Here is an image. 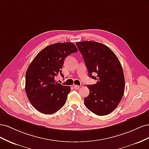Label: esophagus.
<instances>
[{"instance_id":"obj_1","label":"esophagus","mask_w":149,"mask_h":149,"mask_svg":"<svg viewBox=\"0 0 149 149\" xmlns=\"http://www.w3.org/2000/svg\"><path fill=\"white\" fill-rule=\"evenodd\" d=\"M79 88H80V86H78V85H74V88L75 89H78Z\"/></svg>"}]
</instances>
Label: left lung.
<instances>
[{
	"instance_id": "left-lung-1",
	"label": "left lung",
	"mask_w": 149,
	"mask_h": 149,
	"mask_svg": "<svg viewBox=\"0 0 149 149\" xmlns=\"http://www.w3.org/2000/svg\"><path fill=\"white\" fill-rule=\"evenodd\" d=\"M76 45L84 58L89 76L97 81L87 85L89 95L84 98V105L96 115L109 114L118 107L124 93L120 63L115 53L102 43L83 41Z\"/></svg>"
}]
</instances>
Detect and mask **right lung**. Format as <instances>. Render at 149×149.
Returning <instances> with one entry per match:
<instances>
[{
	"label": "right lung",
	"instance_id": "1",
	"mask_svg": "<svg viewBox=\"0 0 149 149\" xmlns=\"http://www.w3.org/2000/svg\"><path fill=\"white\" fill-rule=\"evenodd\" d=\"M78 50L71 42L56 43L43 48L30 64L25 74V92L30 103L45 114H52L65 105L70 87L55 80L63 62Z\"/></svg>",
	"mask_w": 149,
	"mask_h": 149
}]
</instances>
